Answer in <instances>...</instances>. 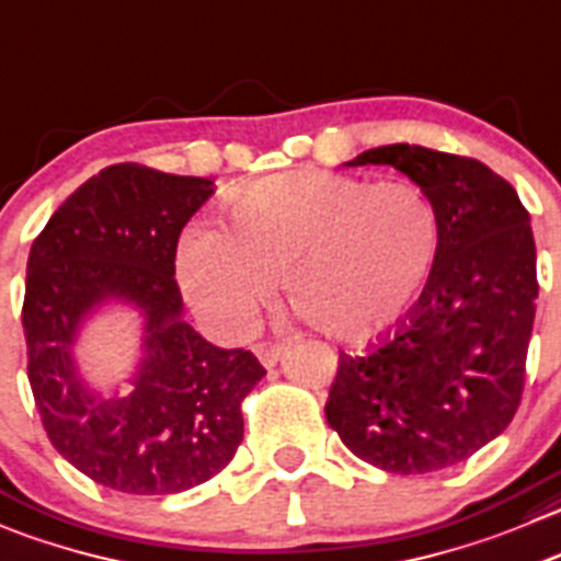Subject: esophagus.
Listing matches in <instances>:
<instances>
[{"label": "esophagus", "mask_w": 561, "mask_h": 561, "mask_svg": "<svg viewBox=\"0 0 561 561\" xmlns=\"http://www.w3.org/2000/svg\"><path fill=\"white\" fill-rule=\"evenodd\" d=\"M254 353H257V358L263 367H274L282 356V345L279 342H260V345L254 347Z\"/></svg>", "instance_id": "34e87169"}]
</instances>
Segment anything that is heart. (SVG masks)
I'll list each match as a JSON object with an SVG mask.
<instances>
[{
    "label": "heart",
    "mask_w": 561,
    "mask_h": 561,
    "mask_svg": "<svg viewBox=\"0 0 561 561\" xmlns=\"http://www.w3.org/2000/svg\"><path fill=\"white\" fill-rule=\"evenodd\" d=\"M438 252L442 219L419 186L301 170L238 192L230 232L188 230L178 274L192 307L219 334L252 329L282 279L304 323L362 342L416 307Z\"/></svg>",
    "instance_id": "b5f03b06"
}]
</instances>
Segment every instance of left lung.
Instances as JSON below:
<instances>
[{
	"mask_svg": "<svg viewBox=\"0 0 561 561\" xmlns=\"http://www.w3.org/2000/svg\"><path fill=\"white\" fill-rule=\"evenodd\" d=\"M347 164L411 178L436 205L442 252L394 336L362 356L340 353L325 419L364 463L391 474L449 469L502 436L520 405L537 301L529 210L466 156L383 145Z\"/></svg>",
	"mask_w": 561,
	"mask_h": 561,
	"instance_id": "obj_1",
	"label": "left lung"
}]
</instances>
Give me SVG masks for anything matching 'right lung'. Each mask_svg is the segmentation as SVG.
<instances>
[{"mask_svg":"<svg viewBox=\"0 0 561 561\" xmlns=\"http://www.w3.org/2000/svg\"><path fill=\"white\" fill-rule=\"evenodd\" d=\"M214 194L208 178L114 164L81 183L26 260V375L48 442L103 488L170 496L219 474L243 442L241 402L265 375L252 351H225L183 314L178 238ZM146 314V356L128 398L101 401L72 362L80 320L103 300Z\"/></svg>","mask_w":561,"mask_h":561,"instance_id":"obj_1","label":"right lung"}]
</instances>
